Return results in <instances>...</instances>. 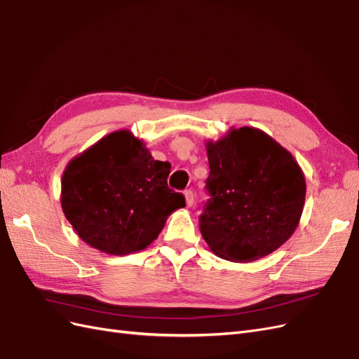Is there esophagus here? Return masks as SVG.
Listing matches in <instances>:
<instances>
[{
  "mask_svg": "<svg viewBox=\"0 0 359 359\" xmlns=\"http://www.w3.org/2000/svg\"><path fill=\"white\" fill-rule=\"evenodd\" d=\"M183 194H184V200H187V204L189 207H192L194 205V192L191 189H187Z\"/></svg>",
  "mask_w": 359,
  "mask_h": 359,
  "instance_id": "esophagus-1",
  "label": "esophagus"
}]
</instances>
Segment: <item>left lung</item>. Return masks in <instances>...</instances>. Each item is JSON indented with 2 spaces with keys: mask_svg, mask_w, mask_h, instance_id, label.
<instances>
[{
  "mask_svg": "<svg viewBox=\"0 0 359 359\" xmlns=\"http://www.w3.org/2000/svg\"><path fill=\"white\" fill-rule=\"evenodd\" d=\"M210 172L200 229L213 253L233 262L270 255L294 234L306 180L285 147L261 130H229L207 142Z\"/></svg>",
  "mask_w": 359,
  "mask_h": 359,
  "instance_id": "8db88e82",
  "label": "left lung"
}]
</instances>
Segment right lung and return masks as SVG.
<instances>
[{
    "label": "right lung",
    "instance_id": "add662e5",
    "mask_svg": "<svg viewBox=\"0 0 359 359\" xmlns=\"http://www.w3.org/2000/svg\"><path fill=\"white\" fill-rule=\"evenodd\" d=\"M170 168L130 131H114L68 163L62 212L92 248L110 255L143 250L187 205L183 194L168 188Z\"/></svg>",
    "mask_w": 359,
    "mask_h": 359
}]
</instances>
